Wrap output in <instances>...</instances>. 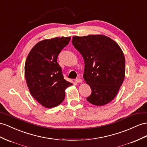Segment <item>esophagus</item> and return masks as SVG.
Masks as SVG:
<instances>
[{
  "label": "esophagus",
  "mask_w": 147,
  "mask_h": 147,
  "mask_svg": "<svg viewBox=\"0 0 147 147\" xmlns=\"http://www.w3.org/2000/svg\"><path fill=\"white\" fill-rule=\"evenodd\" d=\"M75 82H77V83H81V82H82V80L80 78H78L76 79V80H75Z\"/></svg>",
  "instance_id": "34e87169"
}]
</instances>
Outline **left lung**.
Here are the masks:
<instances>
[{"instance_id": "8db88e82", "label": "left lung", "mask_w": 147, "mask_h": 147, "mask_svg": "<svg viewBox=\"0 0 147 147\" xmlns=\"http://www.w3.org/2000/svg\"><path fill=\"white\" fill-rule=\"evenodd\" d=\"M72 43L84 61L83 78L92 90L87 100L98 106L109 103L125 78V59L122 49L104 35L74 36Z\"/></svg>"}]
</instances>
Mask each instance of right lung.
I'll use <instances>...</instances> for the list:
<instances>
[{"instance_id":"add662e5","label":"right lung","mask_w":147,"mask_h":147,"mask_svg":"<svg viewBox=\"0 0 147 147\" xmlns=\"http://www.w3.org/2000/svg\"><path fill=\"white\" fill-rule=\"evenodd\" d=\"M70 39L62 36L41 40L32 48L26 59L25 76L30 92L47 108L61 104L66 89L73 84L63 78L57 62L59 53Z\"/></svg>"}]
</instances>
